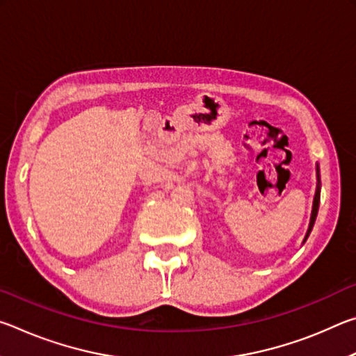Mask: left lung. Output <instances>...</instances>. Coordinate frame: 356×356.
<instances>
[{"label":"left lung","instance_id":"left-lung-1","mask_svg":"<svg viewBox=\"0 0 356 356\" xmlns=\"http://www.w3.org/2000/svg\"><path fill=\"white\" fill-rule=\"evenodd\" d=\"M318 201H321V174H318V165H317V190H316L314 202H312V212H311L309 227H308V232H306L305 242H306V238H308V237H309V234H311V231H312V226H314L316 216H317V212H318Z\"/></svg>","mask_w":356,"mask_h":356}]
</instances>
